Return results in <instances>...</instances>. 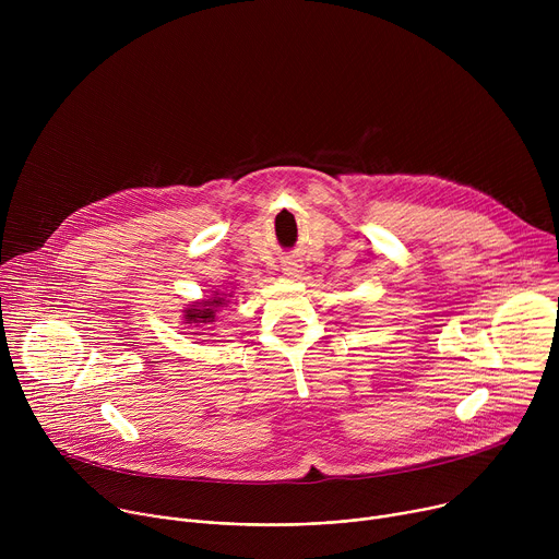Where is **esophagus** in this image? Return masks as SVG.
Segmentation results:
<instances>
[{"label": "esophagus", "instance_id": "esophagus-1", "mask_svg": "<svg viewBox=\"0 0 559 559\" xmlns=\"http://www.w3.org/2000/svg\"><path fill=\"white\" fill-rule=\"evenodd\" d=\"M302 272V265L298 261H285L283 263V274L289 276V278H298Z\"/></svg>", "mask_w": 559, "mask_h": 559}]
</instances>
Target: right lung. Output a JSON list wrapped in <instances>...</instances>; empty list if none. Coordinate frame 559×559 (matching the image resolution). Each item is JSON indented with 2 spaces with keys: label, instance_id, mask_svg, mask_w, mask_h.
Masks as SVG:
<instances>
[{
  "label": "right lung",
  "instance_id": "1",
  "mask_svg": "<svg viewBox=\"0 0 559 559\" xmlns=\"http://www.w3.org/2000/svg\"><path fill=\"white\" fill-rule=\"evenodd\" d=\"M229 298H231V294H218V292H214L212 296H207V298H203V300H194L192 305H188V307L183 309V323L190 325V328H194V330H197V328H203V325H212V323L216 321V311H218L221 307H227ZM205 330H210V328H205ZM194 334L201 336V332H194Z\"/></svg>",
  "mask_w": 559,
  "mask_h": 559
}]
</instances>
